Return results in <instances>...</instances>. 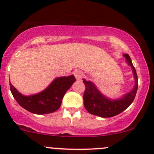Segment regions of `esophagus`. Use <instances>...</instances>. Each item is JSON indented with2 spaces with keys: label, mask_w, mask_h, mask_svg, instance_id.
<instances>
[{
  "label": "esophagus",
  "mask_w": 154,
  "mask_h": 154,
  "mask_svg": "<svg viewBox=\"0 0 154 154\" xmlns=\"http://www.w3.org/2000/svg\"><path fill=\"white\" fill-rule=\"evenodd\" d=\"M74 75L77 81H81L83 78V73L79 70H77V71H74Z\"/></svg>",
  "instance_id": "1"
}]
</instances>
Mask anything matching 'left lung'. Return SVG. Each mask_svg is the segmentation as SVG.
<instances>
[{
    "label": "left lung",
    "instance_id": "obj_1",
    "mask_svg": "<svg viewBox=\"0 0 154 154\" xmlns=\"http://www.w3.org/2000/svg\"><path fill=\"white\" fill-rule=\"evenodd\" d=\"M123 56L126 59V63L132 69L134 79V88L121 97L113 99L102 94L92 81L83 79V82L86 86V91L83 95V104L85 109L91 114L102 118L115 116L126 110L134 101L138 89L137 73L130 56L128 54H124Z\"/></svg>",
    "mask_w": 154,
    "mask_h": 154
}]
</instances>
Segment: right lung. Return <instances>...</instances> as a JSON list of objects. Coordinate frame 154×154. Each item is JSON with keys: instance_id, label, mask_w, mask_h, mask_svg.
<instances>
[{"instance_id": "obj_1", "label": "right lung", "mask_w": 154, "mask_h": 154, "mask_svg": "<svg viewBox=\"0 0 154 154\" xmlns=\"http://www.w3.org/2000/svg\"><path fill=\"white\" fill-rule=\"evenodd\" d=\"M75 81L74 75L57 77L42 91L30 96L20 94L10 82L13 96L21 107L35 114L54 113L60 108L66 91Z\"/></svg>"}]
</instances>
